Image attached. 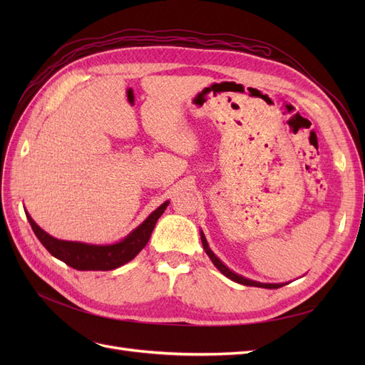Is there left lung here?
Returning <instances> with one entry per match:
<instances>
[{
	"mask_svg": "<svg viewBox=\"0 0 365 365\" xmlns=\"http://www.w3.org/2000/svg\"><path fill=\"white\" fill-rule=\"evenodd\" d=\"M201 240H202V247H204V250H205V252H207V256L210 257V260H212L215 267H216L220 272H222V274L225 275V277H228L230 280H233V282L240 283V284H245V286H256V288H267V289H277V288H280V286H283V283H260V282H254V280L242 277V275H239V274L231 271L230 268H227L225 264L215 256V252H213L212 250H210V247H208V244H207V239H205L202 231H201Z\"/></svg>",
	"mask_w": 365,
	"mask_h": 365,
	"instance_id": "left-lung-1",
	"label": "left lung"
}]
</instances>
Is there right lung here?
Instances as JSON below:
<instances>
[{
  "mask_svg": "<svg viewBox=\"0 0 365 365\" xmlns=\"http://www.w3.org/2000/svg\"><path fill=\"white\" fill-rule=\"evenodd\" d=\"M168 205L169 201L161 204L155 212H152L146 217L145 222L140 224L134 231H130L123 240L113 245H91L83 244V242L56 239L46 233L27 212L26 216L36 237L53 257L62 260L77 271H109L130 262L146 247L153 227H155L157 220L164 213Z\"/></svg>",
  "mask_w": 365,
  "mask_h": 365,
  "instance_id": "right-lung-1",
  "label": "right lung"
}]
</instances>
